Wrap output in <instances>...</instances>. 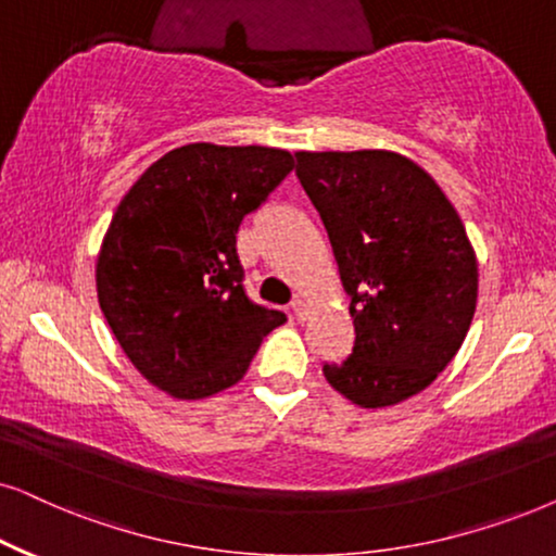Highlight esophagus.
<instances>
[{"mask_svg": "<svg viewBox=\"0 0 556 556\" xmlns=\"http://www.w3.org/2000/svg\"><path fill=\"white\" fill-rule=\"evenodd\" d=\"M291 312H293V316H295V319H299V321L306 319V304H304V301H301V299H293V301H291Z\"/></svg>", "mask_w": 556, "mask_h": 556, "instance_id": "obj_1", "label": "esophagus"}]
</instances>
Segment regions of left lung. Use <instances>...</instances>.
I'll return each instance as SVG.
<instances>
[{
	"label": "left lung",
	"instance_id": "8db88e82",
	"mask_svg": "<svg viewBox=\"0 0 556 556\" xmlns=\"http://www.w3.org/2000/svg\"><path fill=\"white\" fill-rule=\"evenodd\" d=\"M350 295L355 344L324 378L363 408L424 391L463 348L478 304L465 225L434 178L388 150L295 153Z\"/></svg>",
	"mask_w": 556,
	"mask_h": 556
}]
</instances>
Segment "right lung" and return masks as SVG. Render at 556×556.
<instances>
[{"label": "right lung", "instance_id": "obj_1", "mask_svg": "<svg viewBox=\"0 0 556 556\" xmlns=\"http://www.w3.org/2000/svg\"><path fill=\"white\" fill-rule=\"evenodd\" d=\"M291 170L286 150L193 142L155 161L119 201L97 261L99 306L161 391L193 401L235 386L286 321L244 291L237 232Z\"/></svg>", "mask_w": 556, "mask_h": 556}]
</instances>
